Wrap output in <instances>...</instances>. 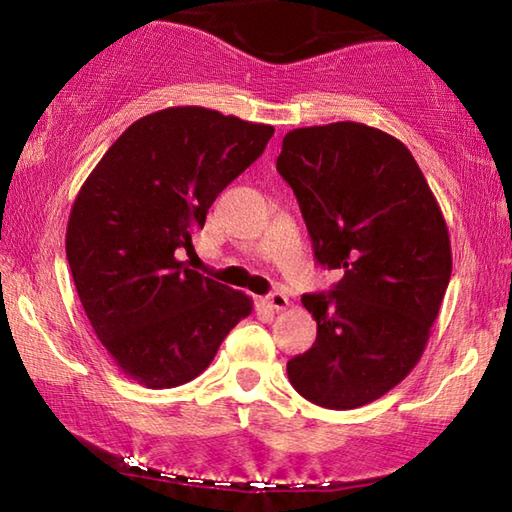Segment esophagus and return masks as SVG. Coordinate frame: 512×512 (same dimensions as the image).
<instances>
[{
    "label": "esophagus",
    "mask_w": 512,
    "mask_h": 512,
    "mask_svg": "<svg viewBox=\"0 0 512 512\" xmlns=\"http://www.w3.org/2000/svg\"><path fill=\"white\" fill-rule=\"evenodd\" d=\"M264 305H268L271 309L282 311V309H287V307H289V298L284 296V293L275 291V293H271V296H266V298H264Z\"/></svg>",
    "instance_id": "34e87169"
}]
</instances>
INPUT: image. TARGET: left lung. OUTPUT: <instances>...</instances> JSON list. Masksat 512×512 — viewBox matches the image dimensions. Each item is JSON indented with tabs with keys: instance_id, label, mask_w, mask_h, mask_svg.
<instances>
[{
	"instance_id": "obj_1",
	"label": "left lung",
	"mask_w": 512,
	"mask_h": 512,
	"mask_svg": "<svg viewBox=\"0 0 512 512\" xmlns=\"http://www.w3.org/2000/svg\"><path fill=\"white\" fill-rule=\"evenodd\" d=\"M277 171L318 264L343 268L334 291L302 296L318 334L287 363L289 381L323 409H359L400 384L427 348L452 275L445 216L411 151L357 121L289 131Z\"/></svg>"
}]
</instances>
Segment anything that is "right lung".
<instances>
[{
  "instance_id": "add662e5",
  "label": "right lung",
  "mask_w": 512,
  "mask_h": 512,
  "mask_svg": "<svg viewBox=\"0 0 512 512\" xmlns=\"http://www.w3.org/2000/svg\"><path fill=\"white\" fill-rule=\"evenodd\" d=\"M275 128L201 106L133 121L76 194L65 250L94 334L146 388L187 384L253 311L246 293L176 259Z\"/></svg>"
}]
</instances>
